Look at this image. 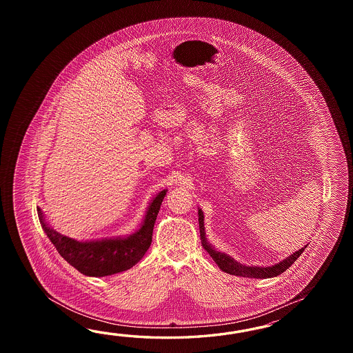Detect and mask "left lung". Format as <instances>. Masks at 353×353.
<instances>
[{
  "label": "left lung",
  "mask_w": 353,
  "mask_h": 353,
  "mask_svg": "<svg viewBox=\"0 0 353 353\" xmlns=\"http://www.w3.org/2000/svg\"><path fill=\"white\" fill-rule=\"evenodd\" d=\"M198 216H199V232H201V240H202V246L210 257L213 259V261L217 263L218 268L222 271H225L227 274L231 275H236V276H242V278H256V279H269L275 278L280 275L281 272L288 270L292 265H293L296 259L299 257L303 251L307 248V246L300 248L299 251L294 252L293 255L286 257L285 260L280 261L279 263H275L274 266H269V268H259V266H246L242 263L234 261L232 257L225 255L223 252L216 251L214 248H212L210 242L207 241L205 237V232H204V216L201 210H198Z\"/></svg>",
  "instance_id": "left-lung-1"
}]
</instances>
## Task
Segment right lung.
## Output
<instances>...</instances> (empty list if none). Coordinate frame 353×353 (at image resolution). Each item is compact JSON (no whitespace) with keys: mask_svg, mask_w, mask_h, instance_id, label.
<instances>
[{"mask_svg":"<svg viewBox=\"0 0 353 353\" xmlns=\"http://www.w3.org/2000/svg\"><path fill=\"white\" fill-rule=\"evenodd\" d=\"M165 194L164 189L152 199L140 230L126 239L79 242L50 228L40 208L39 221L49 240L68 263L87 276H108L128 270L143 259L150 248L152 230Z\"/></svg>","mask_w":353,"mask_h":353,"instance_id":"add662e5","label":"right lung"}]
</instances>
